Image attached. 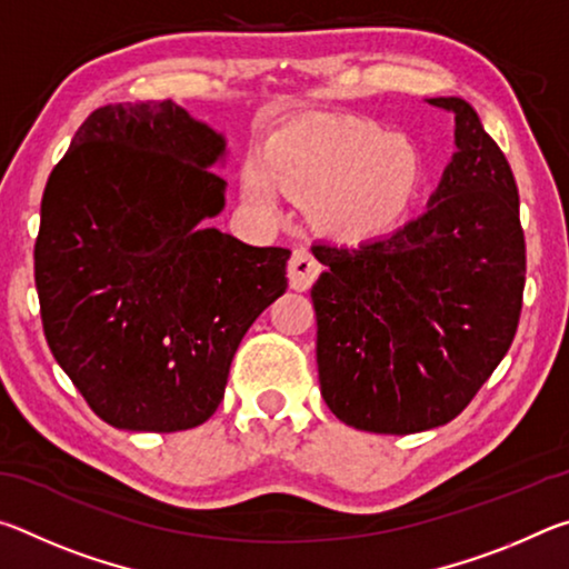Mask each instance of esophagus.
<instances>
[{
  "instance_id": "34e87169",
  "label": "esophagus",
  "mask_w": 569,
  "mask_h": 569,
  "mask_svg": "<svg viewBox=\"0 0 569 569\" xmlns=\"http://www.w3.org/2000/svg\"><path fill=\"white\" fill-rule=\"evenodd\" d=\"M321 273V263L311 250L296 248L291 261H288V281L296 291H308L313 286L316 278Z\"/></svg>"
}]
</instances>
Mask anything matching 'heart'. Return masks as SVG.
Listing matches in <instances>:
<instances>
[{
	"label": "heart",
	"mask_w": 569,
	"mask_h": 569,
	"mask_svg": "<svg viewBox=\"0 0 569 569\" xmlns=\"http://www.w3.org/2000/svg\"><path fill=\"white\" fill-rule=\"evenodd\" d=\"M421 152L411 140L359 118L291 122L268 138L261 158L240 168L250 206L273 210L281 188L311 200L313 218L343 240L397 228L423 188Z\"/></svg>",
	"instance_id": "obj_1"
}]
</instances>
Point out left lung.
Listing matches in <instances>:
<instances>
[{
  "label": "left lung",
  "mask_w": 569,
  "mask_h": 569,
  "mask_svg": "<svg viewBox=\"0 0 569 569\" xmlns=\"http://www.w3.org/2000/svg\"><path fill=\"white\" fill-rule=\"evenodd\" d=\"M455 158L427 213L359 246L313 243L323 401L373 435H413L467 409L517 333L525 233L512 168L461 98Z\"/></svg>",
  "instance_id": "8db88e82"
}]
</instances>
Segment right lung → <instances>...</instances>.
Listing matches in <instances>:
<instances>
[{"label": "right lung", "mask_w": 569, "mask_h": 569, "mask_svg": "<svg viewBox=\"0 0 569 569\" xmlns=\"http://www.w3.org/2000/svg\"><path fill=\"white\" fill-rule=\"evenodd\" d=\"M223 134L170 100L80 124L47 180L34 283L50 351L114 429L186 431L223 401L230 361L288 288L291 250L208 228L226 206Z\"/></svg>", "instance_id": "add662e5"}]
</instances>
